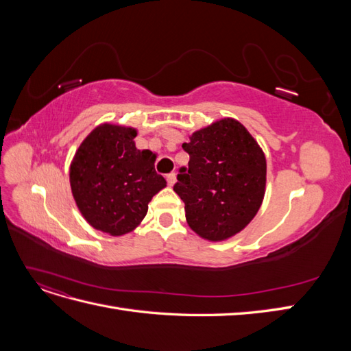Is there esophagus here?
Masks as SVG:
<instances>
[{
    "label": "esophagus",
    "mask_w": 351,
    "mask_h": 351,
    "mask_svg": "<svg viewBox=\"0 0 351 351\" xmlns=\"http://www.w3.org/2000/svg\"><path fill=\"white\" fill-rule=\"evenodd\" d=\"M167 182H168V186H174L176 184V173H171L167 176Z\"/></svg>",
    "instance_id": "34e87169"
}]
</instances>
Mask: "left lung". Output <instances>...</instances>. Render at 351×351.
I'll use <instances>...</instances> for the list:
<instances>
[{
	"instance_id": "8db88e82",
	"label": "left lung",
	"mask_w": 351,
	"mask_h": 351,
	"mask_svg": "<svg viewBox=\"0 0 351 351\" xmlns=\"http://www.w3.org/2000/svg\"><path fill=\"white\" fill-rule=\"evenodd\" d=\"M189 139L183 143L189 168L180 169L174 192L199 237L228 240L258 214L267 189V158L246 127L230 117L202 127Z\"/></svg>"
}]
</instances>
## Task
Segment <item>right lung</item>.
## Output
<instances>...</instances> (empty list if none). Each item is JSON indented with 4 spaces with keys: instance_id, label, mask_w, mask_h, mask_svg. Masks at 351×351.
I'll return each instance as SVG.
<instances>
[{
    "instance_id": "right-lung-1",
    "label": "right lung",
    "mask_w": 351,
    "mask_h": 351,
    "mask_svg": "<svg viewBox=\"0 0 351 351\" xmlns=\"http://www.w3.org/2000/svg\"><path fill=\"white\" fill-rule=\"evenodd\" d=\"M130 125L104 123L84 137L70 164V187L83 218L95 230L120 237L141 226L147 204L167 186L155 155L139 151Z\"/></svg>"
}]
</instances>
